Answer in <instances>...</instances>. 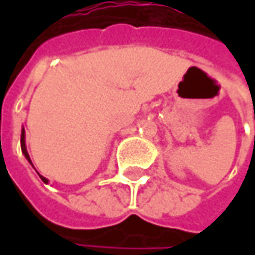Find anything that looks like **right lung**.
I'll use <instances>...</instances> for the list:
<instances>
[{
	"instance_id": "1",
	"label": "right lung",
	"mask_w": 255,
	"mask_h": 255,
	"mask_svg": "<svg viewBox=\"0 0 255 255\" xmlns=\"http://www.w3.org/2000/svg\"><path fill=\"white\" fill-rule=\"evenodd\" d=\"M20 144H22V152L25 153V156L29 159V155H27V150H26V144H25V129L22 131V137H20ZM29 162H30V159H29ZM41 180L44 181V183H48V180L45 177H42V176H39Z\"/></svg>"
}]
</instances>
